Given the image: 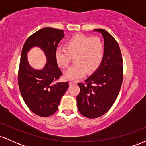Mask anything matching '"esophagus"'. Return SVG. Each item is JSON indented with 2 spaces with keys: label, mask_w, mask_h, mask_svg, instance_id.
Returning a JSON list of instances; mask_svg holds the SVG:
<instances>
[{
  "label": "esophagus",
  "mask_w": 146,
  "mask_h": 146,
  "mask_svg": "<svg viewBox=\"0 0 146 146\" xmlns=\"http://www.w3.org/2000/svg\"><path fill=\"white\" fill-rule=\"evenodd\" d=\"M77 84L76 82H73V81H70L69 82L70 86H71V85H73V84Z\"/></svg>",
  "instance_id": "1"
}]
</instances>
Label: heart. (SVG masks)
Here are the masks:
<instances>
[{"instance_id":"obj_1","label":"heart","mask_w":146,"mask_h":146,"mask_svg":"<svg viewBox=\"0 0 146 146\" xmlns=\"http://www.w3.org/2000/svg\"><path fill=\"white\" fill-rule=\"evenodd\" d=\"M104 46L98 37L76 34L66 40L65 47L56 48V60L63 69L69 66L74 57L75 64L65 73V78L70 80L82 78L86 73L98 69L103 59Z\"/></svg>"}]
</instances>
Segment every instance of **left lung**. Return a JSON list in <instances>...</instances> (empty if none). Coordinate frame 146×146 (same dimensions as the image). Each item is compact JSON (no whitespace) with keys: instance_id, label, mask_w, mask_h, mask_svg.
<instances>
[{"instance_id":"8db88e82","label":"left lung","mask_w":146,"mask_h":146,"mask_svg":"<svg viewBox=\"0 0 146 146\" xmlns=\"http://www.w3.org/2000/svg\"><path fill=\"white\" fill-rule=\"evenodd\" d=\"M101 33L104 40V53L100 66L93 75L78 83L80 92L77 96L80 113L87 118H98L110 110L118 96L123 81V60L118 43L108 31Z\"/></svg>"}]
</instances>
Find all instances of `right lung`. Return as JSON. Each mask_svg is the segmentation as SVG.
Returning <instances> with one entry per match:
<instances>
[{"label":"right lung","mask_w":146,"mask_h":146,"mask_svg":"<svg viewBox=\"0 0 146 146\" xmlns=\"http://www.w3.org/2000/svg\"><path fill=\"white\" fill-rule=\"evenodd\" d=\"M64 36L63 30L43 28L30 36L22 49L18 86L26 105L38 116L48 117L56 113L62 97L68 88V82H57L62 73L58 66L55 53ZM36 46L43 50L48 60L41 70L31 68L26 56L29 50Z\"/></svg>","instance_id":"add662e5"}]
</instances>
